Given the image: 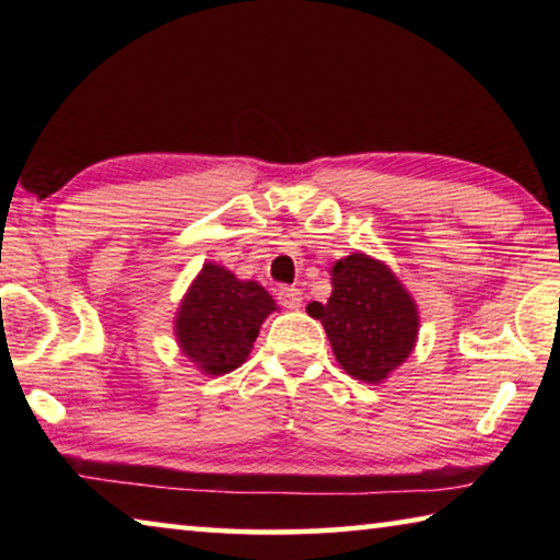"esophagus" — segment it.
Masks as SVG:
<instances>
[{
    "mask_svg": "<svg viewBox=\"0 0 560 560\" xmlns=\"http://www.w3.org/2000/svg\"><path fill=\"white\" fill-rule=\"evenodd\" d=\"M277 299H279L281 306L289 308V311L301 306V291L296 287H281L279 293H277Z\"/></svg>",
    "mask_w": 560,
    "mask_h": 560,
    "instance_id": "34e87169",
    "label": "esophagus"
}]
</instances>
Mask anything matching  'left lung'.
<instances>
[{
  "label": "left lung",
  "mask_w": 560,
  "mask_h": 560,
  "mask_svg": "<svg viewBox=\"0 0 560 560\" xmlns=\"http://www.w3.org/2000/svg\"><path fill=\"white\" fill-rule=\"evenodd\" d=\"M330 299L311 301L340 368L355 381L383 383L415 350L420 316L400 279L368 254H350L330 269Z\"/></svg>",
  "instance_id": "left-lung-1"
}]
</instances>
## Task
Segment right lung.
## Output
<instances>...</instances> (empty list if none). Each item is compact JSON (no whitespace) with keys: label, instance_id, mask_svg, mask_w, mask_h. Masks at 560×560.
<instances>
[{"label":"right lung","instance_id":"add662e5","mask_svg":"<svg viewBox=\"0 0 560 560\" xmlns=\"http://www.w3.org/2000/svg\"><path fill=\"white\" fill-rule=\"evenodd\" d=\"M277 303L257 281H240L230 269L207 261L175 316L179 350L205 375H224L252 353L259 328Z\"/></svg>","mask_w":560,"mask_h":560}]
</instances>
